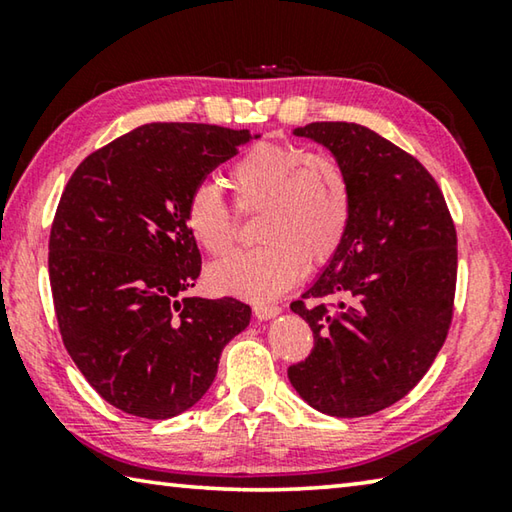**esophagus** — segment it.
<instances>
[{"mask_svg": "<svg viewBox=\"0 0 512 512\" xmlns=\"http://www.w3.org/2000/svg\"><path fill=\"white\" fill-rule=\"evenodd\" d=\"M253 314L259 320H268V318H275L277 314H280V307H277V305H255Z\"/></svg>", "mask_w": 512, "mask_h": 512, "instance_id": "obj_1", "label": "esophagus"}]
</instances>
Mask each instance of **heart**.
<instances>
[{
  "label": "heart",
  "mask_w": 512,
  "mask_h": 512,
  "mask_svg": "<svg viewBox=\"0 0 512 512\" xmlns=\"http://www.w3.org/2000/svg\"><path fill=\"white\" fill-rule=\"evenodd\" d=\"M239 212H262L255 248L214 266L210 284L244 300H271L302 268L325 266L343 246L352 219V185L339 160L298 144L257 142L228 173ZM187 232L210 257L235 246L239 221L219 187L198 183L185 203Z\"/></svg>",
  "instance_id": "b5f03b06"
}]
</instances>
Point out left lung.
Instances as JSON below:
<instances>
[{
	"label": "left lung",
	"instance_id": "obj_1",
	"mask_svg": "<svg viewBox=\"0 0 512 512\" xmlns=\"http://www.w3.org/2000/svg\"><path fill=\"white\" fill-rule=\"evenodd\" d=\"M298 137L325 144L352 185L339 253L291 309L314 348L289 366L305 402L363 418L402 400L427 375L454 316L456 225L445 196L400 146L352 121H314Z\"/></svg>",
	"mask_w": 512,
	"mask_h": 512
}]
</instances>
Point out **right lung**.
Returning a JSON list of instances; mask_svg holds the SVG:
<instances>
[{"mask_svg":"<svg viewBox=\"0 0 512 512\" xmlns=\"http://www.w3.org/2000/svg\"><path fill=\"white\" fill-rule=\"evenodd\" d=\"M246 131L146 124L69 178L49 235V282L69 357L115 409L167 420L207 393L250 323L235 298H183L201 275L185 203Z\"/></svg>","mask_w":512,"mask_h":512,"instance_id":"obj_1","label":"right lung"}]
</instances>
